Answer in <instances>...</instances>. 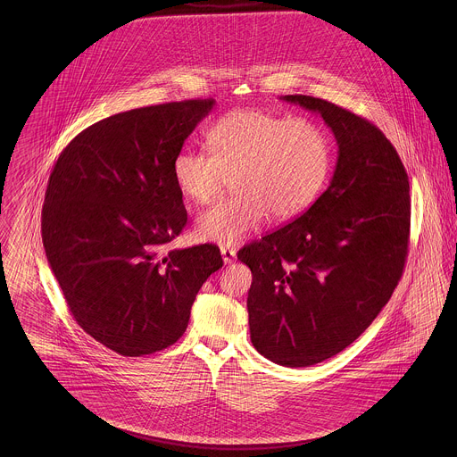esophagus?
Returning <instances> with one entry per match:
<instances>
[{"mask_svg":"<svg viewBox=\"0 0 457 457\" xmlns=\"http://www.w3.org/2000/svg\"><path fill=\"white\" fill-rule=\"evenodd\" d=\"M220 252H221V259H223L225 263H232V262L236 261V250H232L228 246H221Z\"/></svg>","mask_w":457,"mask_h":457,"instance_id":"1","label":"esophagus"}]
</instances>
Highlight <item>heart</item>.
I'll list each match as a JSON object with an SVG mask.
<instances>
[{
  "mask_svg": "<svg viewBox=\"0 0 457 457\" xmlns=\"http://www.w3.org/2000/svg\"><path fill=\"white\" fill-rule=\"evenodd\" d=\"M209 153L183 149L172 162L179 192L207 204L223 190L234 194L196 220L202 241L237 245L269 216L292 220L306 211L326 185L330 145L324 130L304 118L243 109L223 116L207 133Z\"/></svg>",
  "mask_w": 457,
  "mask_h": 457,
  "instance_id": "b5f03b06",
  "label": "heart"
}]
</instances>
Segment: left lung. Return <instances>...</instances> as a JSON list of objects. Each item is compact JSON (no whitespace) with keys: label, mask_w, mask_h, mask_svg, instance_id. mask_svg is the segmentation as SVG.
<instances>
[{"label":"left lung","mask_w":457,"mask_h":457,"mask_svg":"<svg viewBox=\"0 0 457 457\" xmlns=\"http://www.w3.org/2000/svg\"><path fill=\"white\" fill-rule=\"evenodd\" d=\"M283 102L320 114L337 144L330 185L292 223L239 250L252 269L250 334L257 352L287 368L345 350L389 303L410 236V185L389 138L322 98Z\"/></svg>","instance_id":"8db88e82"}]
</instances>
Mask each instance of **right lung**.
<instances>
[{"instance_id": "right-lung-1", "label": "right lung", "mask_w": 457, "mask_h": 457, "mask_svg": "<svg viewBox=\"0 0 457 457\" xmlns=\"http://www.w3.org/2000/svg\"><path fill=\"white\" fill-rule=\"evenodd\" d=\"M214 100L133 109L80 131L60 154L42 209V241L66 304L91 337L125 357L187 330L218 246L162 248L188 220L172 162Z\"/></svg>"}]
</instances>
